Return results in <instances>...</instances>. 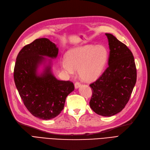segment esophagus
Instances as JSON below:
<instances>
[{"label":"esophagus","mask_w":150,"mask_h":150,"mask_svg":"<svg viewBox=\"0 0 150 150\" xmlns=\"http://www.w3.org/2000/svg\"><path fill=\"white\" fill-rule=\"evenodd\" d=\"M81 86V84L80 82H76V83H75V84H74V86H75V88H76V89L79 88V87Z\"/></svg>","instance_id":"esophagus-1"}]
</instances>
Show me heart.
Returning <instances> with one entry per match:
<instances>
[{
    "instance_id": "1",
    "label": "heart",
    "mask_w": 150,
    "mask_h": 150,
    "mask_svg": "<svg viewBox=\"0 0 150 150\" xmlns=\"http://www.w3.org/2000/svg\"><path fill=\"white\" fill-rule=\"evenodd\" d=\"M108 53L103 45H85L70 50L65 55L63 69L73 74L79 70V76L86 82L97 79L102 74L108 60Z\"/></svg>"
}]
</instances>
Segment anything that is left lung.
Here are the masks:
<instances>
[{"instance_id": "1", "label": "left lung", "mask_w": 150, "mask_h": 150, "mask_svg": "<svg viewBox=\"0 0 150 150\" xmlns=\"http://www.w3.org/2000/svg\"><path fill=\"white\" fill-rule=\"evenodd\" d=\"M108 66L91 84L89 105L97 114L110 117L121 112L128 103L137 81V69L132 51L110 33Z\"/></svg>"}]
</instances>
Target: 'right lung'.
Masks as SVG:
<instances>
[{
  "instance_id": "obj_1",
  "label": "right lung",
  "mask_w": 150,
  "mask_h": 150,
  "mask_svg": "<svg viewBox=\"0 0 150 150\" xmlns=\"http://www.w3.org/2000/svg\"><path fill=\"white\" fill-rule=\"evenodd\" d=\"M58 48L48 38H38L25 46L17 55L13 77L23 104L32 114L50 120L64 108L66 98L74 89L72 82L58 80L51 72V59L57 57ZM46 61L41 74L38 68Z\"/></svg>"
}]
</instances>
